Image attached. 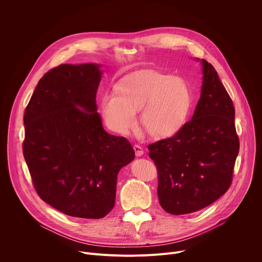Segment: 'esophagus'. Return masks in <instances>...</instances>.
Segmentation results:
<instances>
[{
    "label": "esophagus",
    "instance_id": "esophagus-1",
    "mask_svg": "<svg viewBox=\"0 0 262 262\" xmlns=\"http://www.w3.org/2000/svg\"><path fill=\"white\" fill-rule=\"evenodd\" d=\"M134 150H135V154H136L137 157H141L144 154L143 148L140 145H137V144L134 146Z\"/></svg>",
    "mask_w": 262,
    "mask_h": 262
}]
</instances>
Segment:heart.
I'll return each mask as SVG.
<instances>
[{"label":"heart","instance_id":"b5f03b06","mask_svg":"<svg viewBox=\"0 0 262 262\" xmlns=\"http://www.w3.org/2000/svg\"><path fill=\"white\" fill-rule=\"evenodd\" d=\"M117 91L103 95L101 113L107 127L121 135L136 126V112L142 110L145 130L155 138L169 137L181 127L192 102L188 83L158 71L127 78Z\"/></svg>","mask_w":262,"mask_h":262}]
</instances>
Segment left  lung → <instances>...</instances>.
<instances>
[{"label": "left lung", "instance_id": "obj_1", "mask_svg": "<svg viewBox=\"0 0 262 262\" xmlns=\"http://www.w3.org/2000/svg\"><path fill=\"white\" fill-rule=\"evenodd\" d=\"M201 96L192 119L172 137L148 145L158 169V196L164 210H200L230 188L239 151L235 110L214 67L202 60Z\"/></svg>", "mask_w": 262, "mask_h": 262}]
</instances>
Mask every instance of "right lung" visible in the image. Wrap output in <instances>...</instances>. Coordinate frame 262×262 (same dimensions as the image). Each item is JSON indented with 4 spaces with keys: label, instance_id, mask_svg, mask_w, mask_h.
Instances as JSON below:
<instances>
[{
    "label": "right lung",
    "instance_id": "1",
    "mask_svg": "<svg viewBox=\"0 0 262 262\" xmlns=\"http://www.w3.org/2000/svg\"><path fill=\"white\" fill-rule=\"evenodd\" d=\"M97 64H61L39 80L24 115L23 152L35 191L57 210L100 219L115 204L119 170L135 159L107 134L96 106Z\"/></svg>",
    "mask_w": 262,
    "mask_h": 262
}]
</instances>
